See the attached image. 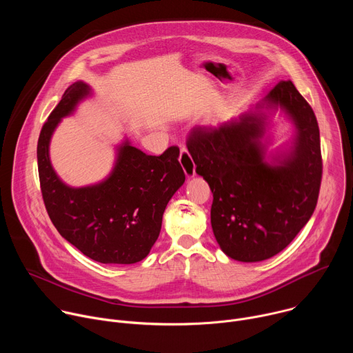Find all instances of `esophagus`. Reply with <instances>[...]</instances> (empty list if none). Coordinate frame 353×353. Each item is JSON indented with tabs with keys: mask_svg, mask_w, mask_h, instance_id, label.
Listing matches in <instances>:
<instances>
[{
	"mask_svg": "<svg viewBox=\"0 0 353 353\" xmlns=\"http://www.w3.org/2000/svg\"><path fill=\"white\" fill-rule=\"evenodd\" d=\"M180 163L183 166V170L187 177H194L195 176V166L194 162L188 154V150L184 146H180Z\"/></svg>",
	"mask_w": 353,
	"mask_h": 353,
	"instance_id": "34e87169",
	"label": "esophagus"
}]
</instances>
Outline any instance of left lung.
<instances>
[{
  "mask_svg": "<svg viewBox=\"0 0 353 353\" xmlns=\"http://www.w3.org/2000/svg\"><path fill=\"white\" fill-rule=\"evenodd\" d=\"M279 108L294 124L291 145L266 159L268 117ZM188 152L214 194L211 225L223 253L257 263L282 251L312 218L321 184L320 130L292 81H281L248 112L196 127Z\"/></svg>",
  "mask_w": 353,
  "mask_h": 353,
  "instance_id": "8db88e82",
  "label": "left lung"
}]
</instances>
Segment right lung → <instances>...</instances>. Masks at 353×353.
Listing matches in <instances>:
<instances>
[{
	"mask_svg": "<svg viewBox=\"0 0 353 353\" xmlns=\"http://www.w3.org/2000/svg\"><path fill=\"white\" fill-rule=\"evenodd\" d=\"M90 94L88 83L74 82L40 131L37 166L43 201L59 233L82 254L102 264H134L158 240L166 205L185 180L180 150L170 146L152 157L125 139L116 148L114 166L105 180L67 185L50 162V141L61 120Z\"/></svg>",
	"mask_w": 353,
	"mask_h": 353,
	"instance_id": "add662e5",
	"label": "right lung"
}]
</instances>
